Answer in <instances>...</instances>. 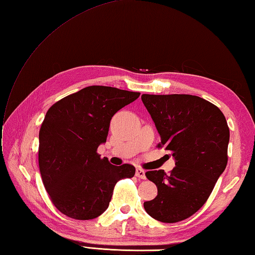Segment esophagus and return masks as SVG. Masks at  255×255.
<instances>
[{
  "instance_id": "1",
  "label": "esophagus",
  "mask_w": 255,
  "mask_h": 255,
  "mask_svg": "<svg viewBox=\"0 0 255 255\" xmlns=\"http://www.w3.org/2000/svg\"><path fill=\"white\" fill-rule=\"evenodd\" d=\"M135 175H136L138 179H145L146 178L145 171L143 170L142 168H136V170H135Z\"/></svg>"
}]
</instances>
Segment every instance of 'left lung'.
Masks as SVG:
<instances>
[{
  "mask_svg": "<svg viewBox=\"0 0 255 255\" xmlns=\"http://www.w3.org/2000/svg\"><path fill=\"white\" fill-rule=\"evenodd\" d=\"M142 101L172 152L175 167L146 172L157 196L144 202L147 214L162 223L189 218L205 204L227 166L229 128L216 106L192 95H142Z\"/></svg>",
  "mask_w": 255,
  "mask_h": 255,
  "instance_id": "8db88e82",
  "label": "left lung"
}]
</instances>
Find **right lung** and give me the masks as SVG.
<instances>
[{"label":"right lung","mask_w":255,"mask_h":255,"mask_svg":"<svg viewBox=\"0 0 255 255\" xmlns=\"http://www.w3.org/2000/svg\"><path fill=\"white\" fill-rule=\"evenodd\" d=\"M139 93L88 86L66 96L48 110L39 132V168L54 206L66 216L88 220L109 206L119 180L132 178L131 165H111L97 154L110 121Z\"/></svg>","instance_id":"1"}]
</instances>
